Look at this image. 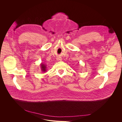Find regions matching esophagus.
I'll return each mask as SVG.
<instances>
[{
	"instance_id": "esophagus-1",
	"label": "esophagus",
	"mask_w": 122,
	"mask_h": 122,
	"mask_svg": "<svg viewBox=\"0 0 122 122\" xmlns=\"http://www.w3.org/2000/svg\"><path fill=\"white\" fill-rule=\"evenodd\" d=\"M58 60H60V61H61V58H60V59H59Z\"/></svg>"
}]
</instances>
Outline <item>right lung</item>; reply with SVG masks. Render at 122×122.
Wrapping results in <instances>:
<instances>
[{
    "instance_id": "add662e5",
    "label": "right lung",
    "mask_w": 122,
    "mask_h": 122,
    "mask_svg": "<svg viewBox=\"0 0 122 122\" xmlns=\"http://www.w3.org/2000/svg\"><path fill=\"white\" fill-rule=\"evenodd\" d=\"M41 70L42 71V72H45L46 71L47 67H46V65H45V64H44L43 63L41 64Z\"/></svg>"
}]
</instances>
